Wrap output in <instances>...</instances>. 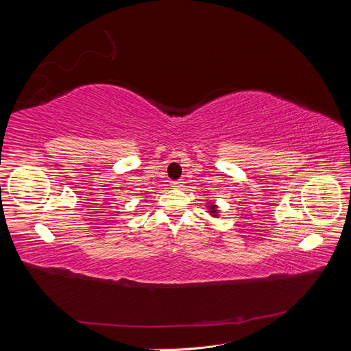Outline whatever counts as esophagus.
Returning a JSON list of instances; mask_svg holds the SVG:
<instances>
[{"label":"esophagus","mask_w":351,"mask_h":351,"mask_svg":"<svg viewBox=\"0 0 351 351\" xmlns=\"http://www.w3.org/2000/svg\"><path fill=\"white\" fill-rule=\"evenodd\" d=\"M171 186L174 189H182L184 186V182H183V180H174V182H171Z\"/></svg>","instance_id":"obj_1"}]
</instances>
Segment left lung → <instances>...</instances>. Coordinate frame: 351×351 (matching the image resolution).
<instances>
[{
    "mask_svg": "<svg viewBox=\"0 0 351 351\" xmlns=\"http://www.w3.org/2000/svg\"><path fill=\"white\" fill-rule=\"evenodd\" d=\"M206 208H208V212H209V215L212 218H218L219 217V210H218V206L215 205V202H208Z\"/></svg>",
    "mask_w": 351,
    "mask_h": 351,
    "instance_id": "left-lung-1",
    "label": "left lung"
}]
</instances>
